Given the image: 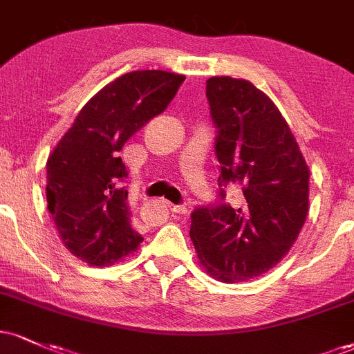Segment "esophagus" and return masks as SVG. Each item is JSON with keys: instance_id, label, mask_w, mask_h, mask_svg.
<instances>
[{"instance_id": "1", "label": "esophagus", "mask_w": 354, "mask_h": 354, "mask_svg": "<svg viewBox=\"0 0 354 354\" xmlns=\"http://www.w3.org/2000/svg\"><path fill=\"white\" fill-rule=\"evenodd\" d=\"M168 208L171 209L173 213H178V215H185L188 209H186L183 205H173V203H168Z\"/></svg>"}]
</instances>
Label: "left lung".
I'll use <instances>...</instances> for the list:
<instances>
[{
    "label": "left lung",
    "mask_w": 354,
    "mask_h": 354,
    "mask_svg": "<svg viewBox=\"0 0 354 354\" xmlns=\"http://www.w3.org/2000/svg\"><path fill=\"white\" fill-rule=\"evenodd\" d=\"M220 198L196 208L189 236L201 267L220 282H245L277 266L296 243L309 212V166L289 124L267 94L245 79L212 77Z\"/></svg>",
    "instance_id": "obj_1"
}]
</instances>
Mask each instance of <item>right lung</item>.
<instances>
[{"label":"right lung","instance_id":"1","mask_svg":"<svg viewBox=\"0 0 354 354\" xmlns=\"http://www.w3.org/2000/svg\"><path fill=\"white\" fill-rule=\"evenodd\" d=\"M185 75L136 70L107 84L80 109L46 159V201L65 248L94 267L112 266L141 245L133 228L119 151L161 114Z\"/></svg>","mask_w":354,"mask_h":354}]
</instances>
